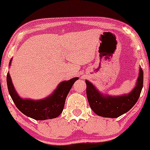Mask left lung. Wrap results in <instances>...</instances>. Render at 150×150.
<instances>
[{"label":"left lung","instance_id":"obj_1","mask_svg":"<svg viewBox=\"0 0 150 150\" xmlns=\"http://www.w3.org/2000/svg\"><path fill=\"white\" fill-rule=\"evenodd\" d=\"M86 95L91 110L100 116L117 118L132 109L138 100L144 84V72L140 69L137 85L133 91L128 95L119 97L104 96L97 91L95 87L88 80Z\"/></svg>","mask_w":150,"mask_h":150}]
</instances>
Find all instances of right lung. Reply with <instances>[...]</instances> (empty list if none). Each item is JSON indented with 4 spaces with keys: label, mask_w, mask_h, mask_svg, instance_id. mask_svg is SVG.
Instances as JSON below:
<instances>
[{
    "label": "right lung",
    "mask_w": 150,
    "mask_h": 150,
    "mask_svg": "<svg viewBox=\"0 0 150 150\" xmlns=\"http://www.w3.org/2000/svg\"><path fill=\"white\" fill-rule=\"evenodd\" d=\"M77 79V77L73 78L68 81L62 82L51 96L41 100L22 99L18 96L13 87L9 73L6 76V83L9 93L16 107L23 114L36 120H45L58 117L62 113L66 98Z\"/></svg>",
    "instance_id": "obj_1"
}]
</instances>
